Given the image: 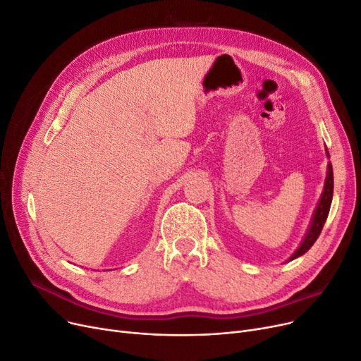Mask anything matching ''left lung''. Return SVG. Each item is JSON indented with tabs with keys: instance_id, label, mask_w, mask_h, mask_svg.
Returning a JSON list of instances; mask_svg holds the SVG:
<instances>
[{
	"instance_id": "8db88e82",
	"label": "left lung",
	"mask_w": 361,
	"mask_h": 361,
	"mask_svg": "<svg viewBox=\"0 0 361 361\" xmlns=\"http://www.w3.org/2000/svg\"><path fill=\"white\" fill-rule=\"evenodd\" d=\"M329 154V153H327ZM332 197H334V171H332V165H327V177H326V183H324V190L323 195L320 197L319 207L314 212V218H312L310 230L307 233V236L304 239V242L301 243V246L296 249V252L290 257V261L301 257L302 254H305L307 250L314 245V242L317 240V238L320 236L322 228L324 226L326 218L329 215V209H331V203H332Z\"/></svg>"
}]
</instances>
